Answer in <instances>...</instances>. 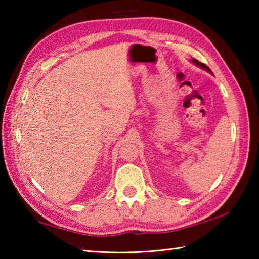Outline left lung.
<instances>
[{"label":"left lung","mask_w":259,"mask_h":259,"mask_svg":"<svg viewBox=\"0 0 259 259\" xmlns=\"http://www.w3.org/2000/svg\"><path fill=\"white\" fill-rule=\"evenodd\" d=\"M191 62L194 63V64H196L197 67H199V68H201V69H203V70H206L207 72H209V73H211L212 74V72H211V70L209 69L206 64H203V63H201V62H199L198 61V60H196V59H191Z\"/></svg>","instance_id":"8db88e82"}]
</instances>
